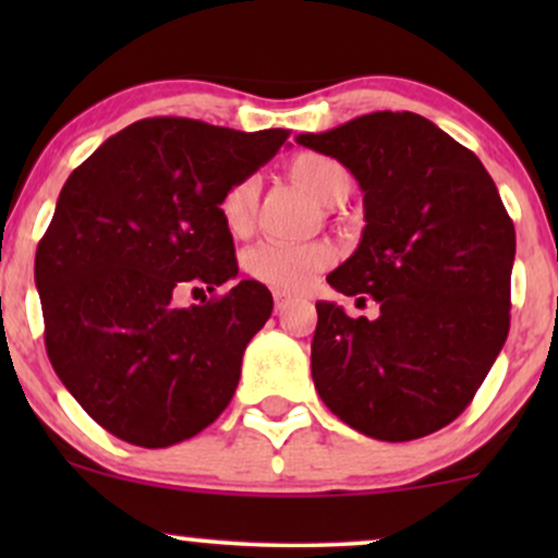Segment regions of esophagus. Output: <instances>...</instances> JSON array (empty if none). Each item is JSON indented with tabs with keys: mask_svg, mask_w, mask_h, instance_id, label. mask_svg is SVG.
<instances>
[{
	"mask_svg": "<svg viewBox=\"0 0 558 558\" xmlns=\"http://www.w3.org/2000/svg\"><path fill=\"white\" fill-rule=\"evenodd\" d=\"M272 296H275V312L283 310V306L288 304V299H291V296H288V293H283V291H275Z\"/></svg>",
	"mask_w": 558,
	"mask_h": 558,
	"instance_id": "obj_1",
	"label": "esophagus"
}]
</instances>
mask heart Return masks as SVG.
Masks as SVG:
<instances>
[{
  "mask_svg": "<svg viewBox=\"0 0 558 558\" xmlns=\"http://www.w3.org/2000/svg\"><path fill=\"white\" fill-rule=\"evenodd\" d=\"M288 172L299 185L323 204H341L351 191V172L338 159L315 151L293 157ZM259 207V178L246 175L235 181L220 198V217L233 235H246L254 228ZM336 262V248L328 241L275 243L265 241L246 254V270L259 283L278 291H304L317 272Z\"/></svg>",
  "mask_w": 558,
  "mask_h": 558,
  "instance_id": "heart-1",
  "label": "heart"
}]
</instances>
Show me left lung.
<instances>
[{"label": "left lung", "mask_w": 558, "mask_h": 558, "mask_svg": "<svg viewBox=\"0 0 558 558\" xmlns=\"http://www.w3.org/2000/svg\"><path fill=\"white\" fill-rule=\"evenodd\" d=\"M301 146L351 170L362 241L328 283L375 319L317 301L312 380L369 438H425L470 407L509 336L514 222L466 146L414 112H373Z\"/></svg>", "instance_id": "obj_1"}]
</instances>
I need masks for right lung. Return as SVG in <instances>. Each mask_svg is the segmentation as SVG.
<instances>
[{
	"mask_svg": "<svg viewBox=\"0 0 558 558\" xmlns=\"http://www.w3.org/2000/svg\"><path fill=\"white\" fill-rule=\"evenodd\" d=\"M189 118L123 128L62 185L36 248L49 362L107 433L165 448L194 438L233 399L248 341L272 315L239 275L220 198L286 144ZM185 287L213 300L178 307Z\"/></svg>",
	"mask_w": 558,
	"mask_h": 558,
	"instance_id": "add662e5",
	"label": "right lung"
}]
</instances>
